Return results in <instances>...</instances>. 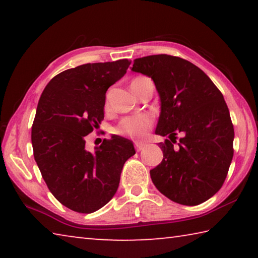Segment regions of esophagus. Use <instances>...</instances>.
<instances>
[{
    "instance_id": "obj_1",
    "label": "esophagus",
    "mask_w": 258,
    "mask_h": 258,
    "mask_svg": "<svg viewBox=\"0 0 258 258\" xmlns=\"http://www.w3.org/2000/svg\"><path fill=\"white\" fill-rule=\"evenodd\" d=\"M134 146H135V149H137V151H140V150H142L143 148H145L146 143H143V142H135Z\"/></svg>"
}]
</instances>
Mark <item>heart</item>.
Listing matches in <instances>:
<instances>
[{"mask_svg": "<svg viewBox=\"0 0 258 258\" xmlns=\"http://www.w3.org/2000/svg\"><path fill=\"white\" fill-rule=\"evenodd\" d=\"M143 78L146 77L145 76L134 77L132 82H131V85L142 81ZM107 107H108V102L106 101V108ZM152 124H154V119H152L149 115H146V113L126 117V118L121 119L118 126H117L116 132L118 134L126 135V137H130L135 140H140L147 137V134L151 128Z\"/></svg>", "mask_w": 258, "mask_h": 258, "instance_id": "heart-1", "label": "heart"}]
</instances>
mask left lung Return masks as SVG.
<instances>
[{"label": "left lung", "instance_id": "left-lung-1", "mask_svg": "<svg viewBox=\"0 0 258 258\" xmlns=\"http://www.w3.org/2000/svg\"><path fill=\"white\" fill-rule=\"evenodd\" d=\"M133 72L151 77L160 98L156 134L161 163L150 171L157 189L172 202L196 206L221 189L233 157L234 130L223 94L202 69L168 54L134 60ZM182 138L176 147L172 138Z\"/></svg>", "mask_w": 258, "mask_h": 258}]
</instances>
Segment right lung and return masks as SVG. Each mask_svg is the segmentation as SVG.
<instances>
[{"label": "right lung", "instance_id": "right-lung-1", "mask_svg": "<svg viewBox=\"0 0 258 258\" xmlns=\"http://www.w3.org/2000/svg\"><path fill=\"white\" fill-rule=\"evenodd\" d=\"M131 61L85 63L58 74L37 104L32 126L34 158L51 194L74 212L89 214L115 196L132 141L104 139L94 154L85 137L103 119L106 92L123 77Z\"/></svg>", "mask_w": 258, "mask_h": 258}]
</instances>
